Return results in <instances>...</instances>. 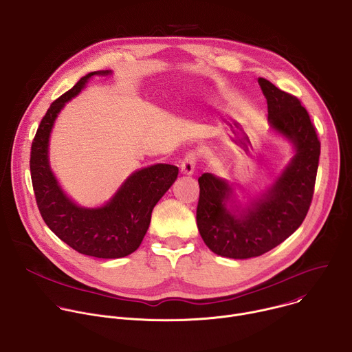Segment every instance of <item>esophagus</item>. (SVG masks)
<instances>
[{
	"label": "esophagus",
	"instance_id": "obj_1",
	"mask_svg": "<svg viewBox=\"0 0 352 352\" xmlns=\"http://www.w3.org/2000/svg\"><path fill=\"white\" fill-rule=\"evenodd\" d=\"M197 163V153L196 152H188L185 157L181 162V173L185 175H192L195 171Z\"/></svg>",
	"mask_w": 352,
	"mask_h": 352
}]
</instances>
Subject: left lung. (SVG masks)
Segmentation results:
<instances>
[{
    "instance_id": "obj_1",
    "label": "left lung",
    "mask_w": 352,
    "mask_h": 352,
    "mask_svg": "<svg viewBox=\"0 0 352 352\" xmlns=\"http://www.w3.org/2000/svg\"><path fill=\"white\" fill-rule=\"evenodd\" d=\"M271 127L294 145L296 155L275 184L246 208L228 207L232 188L210 173L199 177L196 221L207 248L228 258L258 257L302 223L314 196L320 142L300 99L260 77ZM232 201V200H230Z\"/></svg>"
}]
</instances>
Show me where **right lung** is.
Segmentation results:
<instances>
[{
    "label": "right lung",
    "instance_id": "obj_1",
    "mask_svg": "<svg viewBox=\"0 0 352 352\" xmlns=\"http://www.w3.org/2000/svg\"><path fill=\"white\" fill-rule=\"evenodd\" d=\"M95 74L92 72L56 100L37 129L30 152V173L40 214L55 235L76 252L96 258H122L134 253L149 228L152 210L178 177V167L155 164L133 173L102 207L85 208L60 189L48 162V142L58 113Z\"/></svg>",
    "mask_w": 352,
    "mask_h": 352
}]
</instances>
